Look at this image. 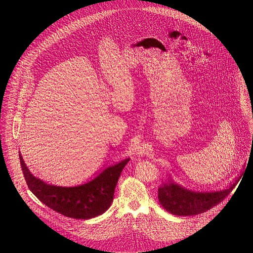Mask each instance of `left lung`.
<instances>
[{"label":"left lung","mask_w":253,"mask_h":253,"mask_svg":"<svg viewBox=\"0 0 253 253\" xmlns=\"http://www.w3.org/2000/svg\"><path fill=\"white\" fill-rule=\"evenodd\" d=\"M239 179L240 177L228 189L211 193L188 191L169 181L158 188V199L169 213L179 216L197 215L208 211L224 200L236 186Z\"/></svg>","instance_id":"8db88e82"}]
</instances>
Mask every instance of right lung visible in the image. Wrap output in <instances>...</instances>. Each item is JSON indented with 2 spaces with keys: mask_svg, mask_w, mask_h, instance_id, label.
<instances>
[{
  "mask_svg": "<svg viewBox=\"0 0 253 253\" xmlns=\"http://www.w3.org/2000/svg\"><path fill=\"white\" fill-rule=\"evenodd\" d=\"M20 163L26 183L32 193L54 211L74 219H90L111 206L120 174L130 159L108 167L94 180L81 186L59 187L48 185L34 177L21 155Z\"/></svg>",
  "mask_w": 253,
  "mask_h": 253,
  "instance_id": "1",
  "label": "right lung"
}]
</instances>
